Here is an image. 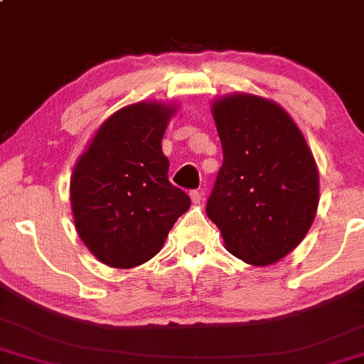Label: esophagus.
Masks as SVG:
<instances>
[{
	"mask_svg": "<svg viewBox=\"0 0 364 364\" xmlns=\"http://www.w3.org/2000/svg\"><path fill=\"white\" fill-rule=\"evenodd\" d=\"M189 196H191V200H193L194 205L203 203V193H201V191H191Z\"/></svg>",
	"mask_w": 364,
	"mask_h": 364,
	"instance_id": "esophagus-1",
	"label": "esophagus"
}]
</instances>
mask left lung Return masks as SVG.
I'll use <instances>...</instances> for the list:
<instances>
[{
    "label": "left lung",
    "instance_id": "8db88e82",
    "mask_svg": "<svg viewBox=\"0 0 364 364\" xmlns=\"http://www.w3.org/2000/svg\"><path fill=\"white\" fill-rule=\"evenodd\" d=\"M223 166L207 215L226 249L254 266L273 264L309 233L319 205V173L305 136L280 105L230 95L212 105Z\"/></svg>",
    "mask_w": 364,
    "mask_h": 364
}]
</instances>
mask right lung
<instances>
[{
  "label": "right lung",
  "mask_w": 364,
  "mask_h": 364,
  "mask_svg": "<svg viewBox=\"0 0 364 364\" xmlns=\"http://www.w3.org/2000/svg\"><path fill=\"white\" fill-rule=\"evenodd\" d=\"M173 108L134 103L101 124L78 157L70 200L78 237L101 263L133 268L152 259L191 200L168 181L161 140Z\"/></svg>",
  "instance_id": "add662e5"
}]
</instances>
